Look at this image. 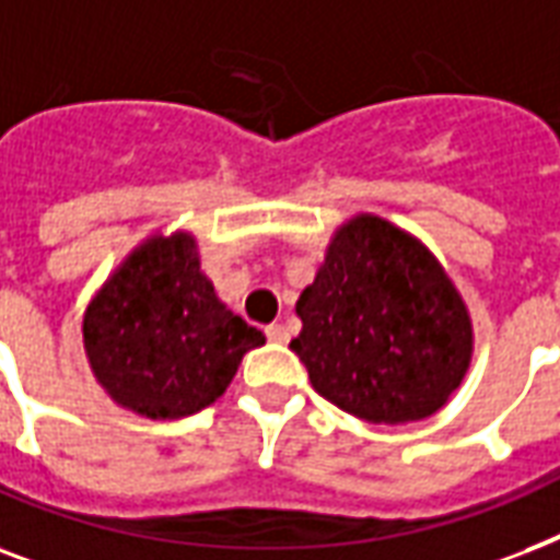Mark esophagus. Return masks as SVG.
<instances>
[{"label": "esophagus", "mask_w": 560, "mask_h": 560, "mask_svg": "<svg viewBox=\"0 0 560 560\" xmlns=\"http://www.w3.org/2000/svg\"><path fill=\"white\" fill-rule=\"evenodd\" d=\"M266 336L268 341H275V345H285V341H289V329H285L283 324H271V327H266Z\"/></svg>", "instance_id": "obj_1"}]
</instances>
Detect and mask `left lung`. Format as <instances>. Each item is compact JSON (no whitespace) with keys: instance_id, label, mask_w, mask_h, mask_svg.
<instances>
[{"instance_id":"1","label":"left lung","mask_w":560,"mask_h":560,"mask_svg":"<svg viewBox=\"0 0 560 560\" xmlns=\"http://www.w3.org/2000/svg\"><path fill=\"white\" fill-rule=\"evenodd\" d=\"M289 348L312 388L368 423L435 415L470 365L474 329L438 259L392 221L357 215L298 298Z\"/></svg>"}]
</instances>
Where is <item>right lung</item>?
Returning a JSON list of instances; mask_svg holds the SVG:
<instances>
[{"label": "right lung", "instance_id": "1", "mask_svg": "<svg viewBox=\"0 0 560 560\" xmlns=\"http://www.w3.org/2000/svg\"><path fill=\"white\" fill-rule=\"evenodd\" d=\"M259 345L266 336L215 298L189 233L140 245L84 315L95 380L119 406L154 420L186 418L219 400Z\"/></svg>", "mask_w": 560, "mask_h": 560}]
</instances>
